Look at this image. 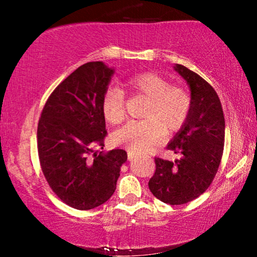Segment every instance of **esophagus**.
<instances>
[{"label": "esophagus", "instance_id": "34e87169", "mask_svg": "<svg viewBox=\"0 0 257 257\" xmlns=\"http://www.w3.org/2000/svg\"><path fill=\"white\" fill-rule=\"evenodd\" d=\"M135 157H137V156H135L134 153H132V152H128V159H129V161H133V159H134Z\"/></svg>", "mask_w": 257, "mask_h": 257}]
</instances>
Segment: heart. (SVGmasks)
Segmentation results:
<instances>
[{
    "label": "heart",
    "mask_w": 257,
    "mask_h": 257,
    "mask_svg": "<svg viewBox=\"0 0 257 257\" xmlns=\"http://www.w3.org/2000/svg\"><path fill=\"white\" fill-rule=\"evenodd\" d=\"M132 94L147 99L143 120L129 122L113 134V141L131 152H145L167 134L179 131L191 112L190 94L170 85L155 72H143L124 82ZM102 113L110 124H119L125 117V94L118 87H108L102 96Z\"/></svg>",
    "instance_id": "b5f03b06"
}]
</instances>
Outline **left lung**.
Here are the masks:
<instances>
[{
    "mask_svg": "<svg viewBox=\"0 0 257 257\" xmlns=\"http://www.w3.org/2000/svg\"><path fill=\"white\" fill-rule=\"evenodd\" d=\"M174 70L187 82L191 112L168 150L180 156L175 161L155 158L156 172L149 181L153 196L180 205L196 199L210 186L219 169L225 144V117L216 91L184 65Z\"/></svg>",
    "mask_w": 257,
    "mask_h": 257,
    "instance_id": "obj_1",
    "label": "left lung"
}]
</instances>
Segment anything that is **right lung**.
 <instances>
[{"label": "right lung", "instance_id": "1", "mask_svg": "<svg viewBox=\"0 0 257 257\" xmlns=\"http://www.w3.org/2000/svg\"><path fill=\"white\" fill-rule=\"evenodd\" d=\"M114 69L91 61L75 70L51 94L37 128V149L47 182L67 205L89 210L116 190L124 150L98 152L107 134L104 96Z\"/></svg>", "mask_w": 257, "mask_h": 257}]
</instances>
